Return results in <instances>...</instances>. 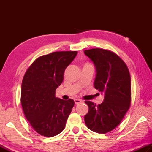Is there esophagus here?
I'll list each match as a JSON object with an SVG mask.
<instances>
[{"instance_id": "34e87169", "label": "esophagus", "mask_w": 152, "mask_h": 152, "mask_svg": "<svg viewBox=\"0 0 152 152\" xmlns=\"http://www.w3.org/2000/svg\"><path fill=\"white\" fill-rule=\"evenodd\" d=\"M74 102H75L76 104H80L82 102V100H80V99H75L74 100Z\"/></svg>"}]
</instances>
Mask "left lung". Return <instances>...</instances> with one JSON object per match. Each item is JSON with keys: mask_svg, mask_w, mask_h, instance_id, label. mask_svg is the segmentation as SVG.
I'll use <instances>...</instances> for the list:
<instances>
[{"mask_svg": "<svg viewBox=\"0 0 152 152\" xmlns=\"http://www.w3.org/2000/svg\"><path fill=\"white\" fill-rule=\"evenodd\" d=\"M96 68L94 86L104 94V101L96 105L86 101L88 112L84 116L87 127L94 132L106 133L117 127L129 109L132 83L125 63L116 53L101 48L85 50Z\"/></svg>", "mask_w": 152, "mask_h": 152, "instance_id": "left-lung-1", "label": "left lung"}]
</instances>
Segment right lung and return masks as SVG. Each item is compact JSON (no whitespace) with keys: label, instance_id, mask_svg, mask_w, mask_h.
Listing matches in <instances>:
<instances>
[{"label":"right lung","instance_id":"right-lung-1","mask_svg":"<svg viewBox=\"0 0 152 152\" xmlns=\"http://www.w3.org/2000/svg\"><path fill=\"white\" fill-rule=\"evenodd\" d=\"M78 51H56L38 58L25 72L21 86L23 110L36 132L53 137L64 129L74 105L55 96L64 80V71Z\"/></svg>","mask_w":152,"mask_h":152}]
</instances>
